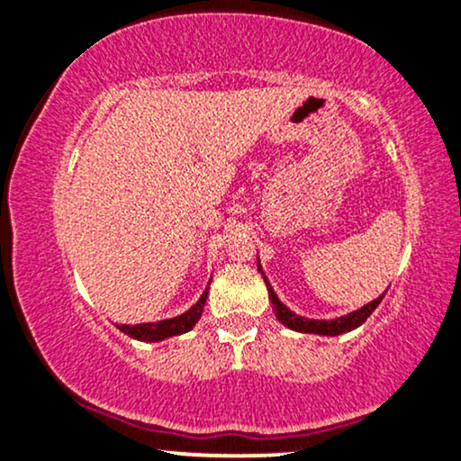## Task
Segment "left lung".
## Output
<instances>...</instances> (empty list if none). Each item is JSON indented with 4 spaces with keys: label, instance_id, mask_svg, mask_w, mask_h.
I'll list each match as a JSON object with an SVG mask.
<instances>
[{
    "label": "left lung",
    "instance_id": "left-lung-1",
    "mask_svg": "<svg viewBox=\"0 0 461 461\" xmlns=\"http://www.w3.org/2000/svg\"><path fill=\"white\" fill-rule=\"evenodd\" d=\"M258 270L261 272V276H264V283L267 287V298H270V302H272V311H274V314H276L278 321H281L285 328H289L294 331H302V334L340 336V334H347V331H353L355 328H359V325L364 323L372 312H375V308L381 304V300L385 298V294H387V291H385V294L378 295L376 300L368 302V304L357 308V311L342 314V317H336V319H308V317H302V314H298V312H294L289 306L283 304L281 298L276 295V291L272 289L270 281L266 278V272L261 270L259 258H258Z\"/></svg>",
    "mask_w": 461,
    "mask_h": 461
}]
</instances>
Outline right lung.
<instances>
[{"mask_svg":"<svg viewBox=\"0 0 461 461\" xmlns=\"http://www.w3.org/2000/svg\"><path fill=\"white\" fill-rule=\"evenodd\" d=\"M211 281H208V287H211ZM208 287L203 289L200 300H197L195 304L189 308V311L178 314V317L161 319V321H153V323H136V325L116 323V328H119L123 334H127L130 338H136V340H140V342H159V340H166V338L187 334V331L194 330L195 323L200 321V317L203 312V304H206V298H208Z\"/></svg>","mask_w":461,"mask_h":461,"instance_id":"add662e5","label":"right lung"}]
</instances>
